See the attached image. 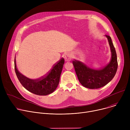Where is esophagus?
<instances>
[{
  "mask_svg": "<svg viewBox=\"0 0 130 130\" xmlns=\"http://www.w3.org/2000/svg\"><path fill=\"white\" fill-rule=\"evenodd\" d=\"M64 58H65V59L66 61H70V60H71V59H72V55H71V54H69V53L66 54L65 55V56Z\"/></svg>",
  "mask_w": 130,
  "mask_h": 130,
  "instance_id": "1",
  "label": "esophagus"
}]
</instances>
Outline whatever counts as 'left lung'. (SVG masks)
<instances>
[{
	"instance_id": "1",
	"label": "left lung",
	"mask_w": 130,
	"mask_h": 130,
	"mask_svg": "<svg viewBox=\"0 0 130 130\" xmlns=\"http://www.w3.org/2000/svg\"><path fill=\"white\" fill-rule=\"evenodd\" d=\"M111 52V58L109 63L101 69H93L79 60H73L75 71L80 83L83 86L96 89L103 87L113 78L118 69L117 55L110 36L106 35Z\"/></svg>"
}]
</instances>
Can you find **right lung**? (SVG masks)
Returning <instances> with one entry per match:
<instances>
[{"label": "right lung", "instance_id": "add662e5", "mask_svg": "<svg viewBox=\"0 0 130 130\" xmlns=\"http://www.w3.org/2000/svg\"><path fill=\"white\" fill-rule=\"evenodd\" d=\"M64 62V59L62 58L54 65L46 75L39 79H32L19 72L16 66L15 57V70L20 83L27 90L36 95H47L53 93L57 87Z\"/></svg>", "mask_w": 130, "mask_h": 130}]
</instances>
